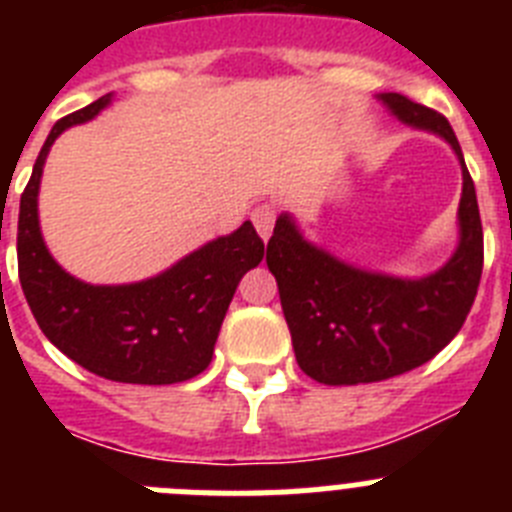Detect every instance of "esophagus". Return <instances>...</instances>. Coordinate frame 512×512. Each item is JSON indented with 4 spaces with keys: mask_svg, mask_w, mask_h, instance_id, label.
Wrapping results in <instances>:
<instances>
[{
    "mask_svg": "<svg viewBox=\"0 0 512 512\" xmlns=\"http://www.w3.org/2000/svg\"><path fill=\"white\" fill-rule=\"evenodd\" d=\"M251 220L253 225H256V230H259L261 238L269 241L271 230H274V220H277V210H274L271 205H259L251 212Z\"/></svg>",
    "mask_w": 512,
    "mask_h": 512,
    "instance_id": "obj_1",
    "label": "esophagus"
}]
</instances>
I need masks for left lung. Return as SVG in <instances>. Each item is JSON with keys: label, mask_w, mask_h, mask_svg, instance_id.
Instances as JSON below:
<instances>
[{"label": "left lung", "mask_w": 512, "mask_h": 512, "mask_svg": "<svg viewBox=\"0 0 512 512\" xmlns=\"http://www.w3.org/2000/svg\"><path fill=\"white\" fill-rule=\"evenodd\" d=\"M377 99L410 128L446 140L459 158V243L441 269L415 279L392 277L307 241L289 212L277 217L266 264L277 279L297 364L330 387L382 382L431 361L467 320L485 259L477 192L449 120L402 94Z\"/></svg>", "instance_id": "left-lung-1"}]
</instances>
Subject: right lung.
Wrapping results in <instances>:
<instances>
[{
  "label": "right lung",
  "instance_id": "add662e5",
  "mask_svg": "<svg viewBox=\"0 0 512 512\" xmlns=\"http://www.w3.org/2000/svg\"><path fill=\"white\" fill-rule=\"evenodd\" d=\"M104 94L63 117L45 138L20 197L17 266L25 300L45 338L92 374L125 384H176L205 372L217 333L248 269L264 259L251 220L187 253L156 277L130 284H87L51 256L40 233L38 192L58 135L99 115Z\"/></svg>",
  "mask_w": 512,
  "mask_h": 512
}]
</instances>
